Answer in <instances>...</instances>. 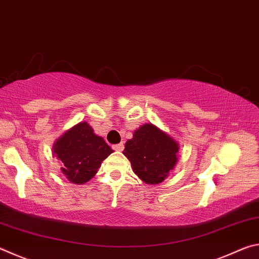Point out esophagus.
I'll use <instances>...</instances> for the list:
<instances>
[{"mask_svg":"<svg viewBox=\"0 0 259 259\" xmlns=\"http://www.w3.org/2000/svg\"><path fill=\"white\" fill-rule=\"evenodd\" d=\"M113 148L117 152H122V151H123V148H124V145H123V143H120V144H117V145H114Z\"/></svg>","mask_w":259,"mask_h":259,"instance_id":"esophagus-1","label":"esophagus"}]
</instances>
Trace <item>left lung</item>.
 Returning a JSON list of instances; mask_svg holds the SVG:
<instances>
[{"mask_svg":"<svg viewBox=\"0 0 259 259\" xmlns=\"http://www.w3.org/2000/svg\"><path fill=\"white\" fill-rule=\"evenodd\" d=\"M179 144L171 136L152 123L140 125L125 143L123 154L128 157L138 178L156 185L164 181L178 161Z\"/></svg>","mask_w":259,"mask_h":259,"instance_id":"obj_1","label":"left lung"}]
</instances>
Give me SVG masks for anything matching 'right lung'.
Segmentation results:
<instances>
[{
	"label": "right lung",
	"mask_w": 259,
	"mask_h": 259,
	"mask_svg": "<svg viewBox=\"0 0 259 259\" xmlns=\"http://www.w3.org/2000/svg\"><path fill=\"white\" fill-rule=\"evenodd\" d=\"M52 153L61 162L64 176L81 185L97 174L102 162L113 150L84 121L65 131L55 142Z\"/></svg>",
	"instance_id": "1"
}]
</instances>
